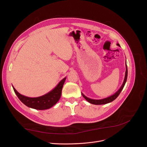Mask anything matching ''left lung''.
<instances>
[{
  "instance_id": "obj_1",
  "label": "left lung",
  "mask_w": 147,
  "mask_h": 147,
  "mask_svg": "<svg viewBox=\"0 0 147 147\" xmlns=\"http://www.w3.org/2000/svg\"><path fill=\"white\" fill-rule=\"evenodd\" d=\"M116 45L120 47V45L117 43ZM125 66H126V71H125V78H124V80H123V84H122L121 87L119 88V89L115 93H114L113 94L107 97H106V98H104V99H90V98H89V97H86L83 93H82V96H83L84 98L87 101L89 102V103H92V104H93V105H104V104H107L108 103H110L112 101H113L115 99H116L117 97H118V96H119V94H120V93L121 92V91L122 90L123 88L124 87V86L126 82V80H127V77H128V68H127V65H126V64H125Z\"/></svg>"
}]
</instances>
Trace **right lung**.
<instances>
[{
	"label": "right lung",
	"mask_w": 147,
	"mask_h": 147,
	"mask_svg": "<svg viewBox=\"0 0 147 147\" xmlns=\"http://www.w3.org/2000/svg\"><path fill=\"white\" fill-rule=\"evenodd\" d=\"M66 79V77L61 80L56 87L48 93L37 97H29L18 92L12 86L16 96L26 106L36 110H45L55 105L61 97L62 89Z\"/></svg>",
	"instance_id": "obj_1"
}]
</instances>
